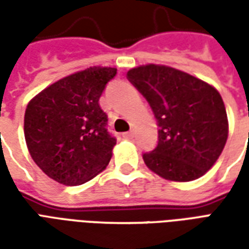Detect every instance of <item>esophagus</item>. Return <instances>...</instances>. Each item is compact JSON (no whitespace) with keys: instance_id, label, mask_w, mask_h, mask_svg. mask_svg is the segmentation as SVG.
Instances as JSON below:
<instances>
[{"instance_id":"esophagus-1","label":"esophagus","mask_w":249,"mask_h":249,"mask_svg":"<svg viewBox=\"0 0 249 249\" xmlns=\"http://www.w3.org/2000/svg\"><path fill=\"white\" fill-rule=\"evenodd\" d=\"M133 136H135L133 130H129V132H125V133H123V137H124V139H133Z\"/></svg>"}]
</instances>
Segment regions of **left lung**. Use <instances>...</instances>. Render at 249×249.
<instances>
[{
  "instance_id": "left-lung-1",
  "label": "left lung",
  "mask_w": 249,
  "mask_h": 249,
  "mask_svg": "<svg viewBox=\"0 0 249 249\" xmlns=\"http://www.w3.org/2000/svg\"><path fill=\"white\" fill-rule=\"evenodd\" d=\"M157 120L156 148L142 155L146 167L172 181H192L219 159L228 137L220 93L207 82L169 66H139L126 73Z\"/></svg>"
}]
</instances>
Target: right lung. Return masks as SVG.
<instances>
[{
    "label": "right lung",
    "mask_w": 249,
    "mask_h": 249,
    "mask_svg": "<svg viewBox=\"0 0 249 249\" xmlns=\"http://www.w3.org/2000/svg\"><path fill=\"white\" fill-rule=\"evenodd\" d=\"M116 68L93 66L64 77L38 93L25 110L32 159L57 183L80 185L107 168L116 145L98 100Z\"/></svg>",
    "instance_id": "obj_1"
}]
</instances>
